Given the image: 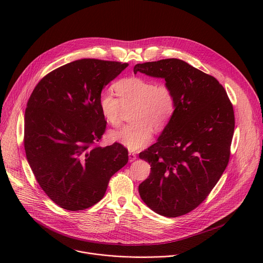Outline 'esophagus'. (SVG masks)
<instances>
[{"label": "esophagus", "instance_id": "34e87169", "mask_svg": "<svg viewBox=\"0 0 263 263\" xmlns=\"http://www.w3.org/2000/svg\"><path fill=\"white\" fill-rule=\"evenodd\" d=\"M129 162H133L134 160H136V154L135 153H132V152H129Z\"/></svg>", "mask_w": 263, "mask_h": 263}]
</instances>
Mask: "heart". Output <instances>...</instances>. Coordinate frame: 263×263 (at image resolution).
Masks as SVG:
<instances>
[{"mask_svg":"<svg viewBox=\"0 0 263 263\" xmlns=\"http://www.w3.org/2000/svg\"><path fill=\"white\" fill-rule=\"evenodd\" d=\"M115 88L119 99L109 90L101 92L100 111L108 124L117 127L123 109H135L131 119L134 125L111 131L109 136L130 151H137L152 140V128L161 130L171 121L176 109L174 91L167 84L140 77L123 79Z\"/></svg>","mask_w":263,"mask_h":263,"instance_id":"1","label":"heart"}]
</instances>
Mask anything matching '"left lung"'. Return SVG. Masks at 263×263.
Listing matches in <instances>:
<instances>
[{
  "instance_id": "left-lung-1",
  "label": "left lung",
  "mask_w": 263,
  "mask_h": 263,
  "mask_svg": "<svg viewBox=\"0 0 263 263\" xmlns=\"http://www.w3.org/2000/svg\"><path fill=\"white\" fill-rule=\"evenodd\" d=\"M134 73L165 80L176 109L157 142L139 154L151 173L138 186L154 212L176 217L198 207L226 170L234 111L226 90L210 74L171 58L138 63Z\"/></svg>"
}]
</instances>
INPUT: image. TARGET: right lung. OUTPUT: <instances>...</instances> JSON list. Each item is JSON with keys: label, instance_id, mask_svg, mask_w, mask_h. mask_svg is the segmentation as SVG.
Wrapping results in <instances>:
<instances>
[{"label": "right lung", "instance_id": "right-lung-1", "mask_svg": "<svg viewBox=\"0 0 263 263\" xmlns=\"http://www.w3.org/2000/svg\"><path fill=\"white\" fill-rule=\"evenodd\" d=\"M128 65L99 59L69 62L42 79L28 101L26 157L43 191L63 209L97 204L111 176L128 162V149L121 143L93 145L107 123L99 97Z\"/></svg>", "mask_w": 263, "mask_h": 263}]
</instances>
